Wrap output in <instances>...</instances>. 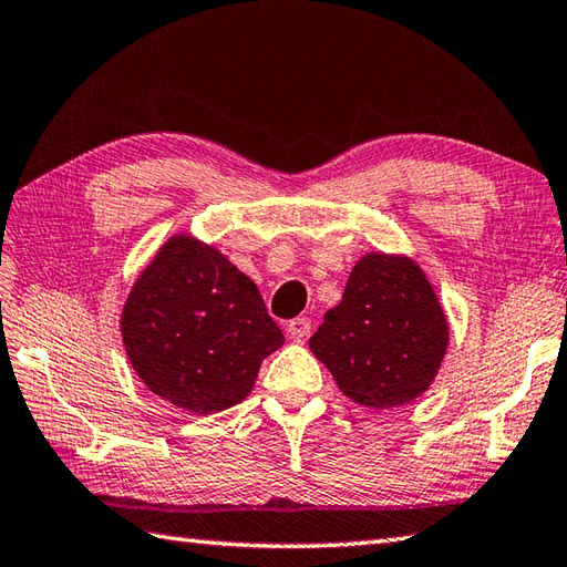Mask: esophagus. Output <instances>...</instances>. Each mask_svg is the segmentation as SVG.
Returning a JSON list of instances; mask_svg holds the SVG:
<instances>
[{"instance_id": "esophagus-1", "label": "esophagus", "mask_w": 567, "mask_h": 567, "mask_svg": "<svg viewBox=\"0 0 567 567\" xmlns=\"http://www.w3.org/2000/svg\"><path fill=\"white\" fill-rule=\"evenodd\" d=\"M287 333H290L295 341H305L307 336L311 333V321L307 317H297V319L287 323Z\"/></svg>"}]
</instances>
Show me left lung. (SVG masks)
I'll return each mask as SVG.
<instances>
[{"mask_svg": "<svg viewBox=\"0 0 567 567\" xmlns=\"http://www.w3.org/2000/svg\"><path fill=\"white\" fill-rule=\"evenodd\" d=\"M449 336L424 270L406 256L368 252L348 277L341 302L323 315L309 348L348 400L392 409L429 390Z\"/></svg>", "mask_w": 567, "mask_h": 567, "instance_id": "1", "label": "left lung"}]
</instances>
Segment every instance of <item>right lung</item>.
I'll list each match as a JSON object with an SVG mask.
<instances>
[{
    "label": "right lung",
    "instance_id": "obj_1",
    "mask_svg": "<svg viewBox=\"0 0 567 567\" xmlns=\"http://www.w3.org/2000/svg\"><path fill=\"white\" fill-rule=\"evenodd\" d=\"M122 339L143 384L199 416L244 402L285 343L256 282L187 234L167 238L131 287Z\"/></svg>",
    "mask_w": 567,
    "mask_h": 567
}]
</instances>
